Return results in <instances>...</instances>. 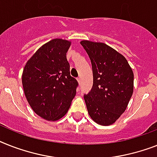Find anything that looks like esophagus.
I'll return each mask as SVG.
<instances>
[{
  "label": "esophagus",
  "instance_id": "1",
  "mask_svg": "<svg viewBox=\"0 0 157 157\" xmlns=\"http://www.w3.org/2000/svg\"><path fill=\"white\" fill-rule=\"evenodd\" d=\"M77 81H78L79 84H81V78H80V77H78V78H77Z\"/></svg>",
  "mask_w": 157,
  "mask_h": 157
}]
</instances>
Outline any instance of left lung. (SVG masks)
<instances>
[{"label": "left lung", "instance_id": "obj_1", "mask_svg": "<svg viewBox=\"0 0 157 157\" xmlns=\"http://www.w3.org/2000/svg\"><path fill=\"white\" fill-rule=\"evenodd\" d=\"M93 68L92 90L84 96L88 113L101 126L114 123L133 94L134 74L123 55L103 43L83 40Z\"/></svg>", "mask_w": 157, "mask_h": 157}]
</instances>
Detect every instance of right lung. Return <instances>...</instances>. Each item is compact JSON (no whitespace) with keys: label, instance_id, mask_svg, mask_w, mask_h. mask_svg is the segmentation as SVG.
Segmentation results:
<instances>
[{"label":"right lung","instance_id":"1","mask_svg":"<svg viewBox=\"0 0 157 157\" xmlns=\"http://www.w3.org/2000/svg\"><path fill=\"white\" fill-rule=\"evenodd\" d=\"M71 42L55 39L37 50L22 72L25 96L34 113L48 121L67 114L78 82L70 76L67 52Z\"/></svg>","mask_w":157,"mask_h":157}]
</instances>
